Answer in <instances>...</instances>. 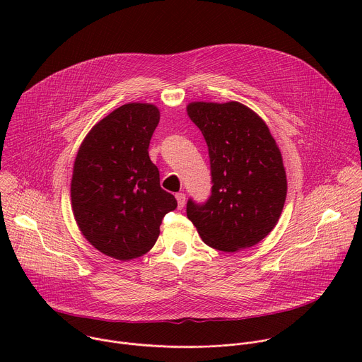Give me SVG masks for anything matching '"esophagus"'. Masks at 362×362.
I'll use <instances>...</instances> for the list:
<instances>
[{
    "instance_id": "obj_1",
    "label": "esophagus",
    "mask_w": 362,
    "mask_h": 362,
    "mask_svg": "<svg viewBox=\"0 0 362 362\" xmlns=\"http://www.w3.org/2000/svg\"><path fill=\"white\" fill-rule=\"evenodd\" d=\"M176 200H177V208L183 209V206L186 203V196L185 193H176Z\"/></svg>"
}]
</instances>
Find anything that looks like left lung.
<instances>
[{
    "mask_svg": "<svg viewBox=\"0 0 362 362\" xmlns=\"http://www.w3.org/2000/svg\"><path fill=\"white\" fill-rule=\"evenodd\" d=\"M209 148L212 194L187 202V218L202 240L238 252L267 238L286 199L281 150L259 115L239 101H192L186 107Z\"/></svg>",
    "mask_w": 362,
    "mask_h": 362,
    "instance_id": "8db88e82",
    "label": "left lung"
}]
</instances>
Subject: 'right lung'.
Wrapping results in <instances>:
<instances>
[{
  "mask_svg": "<svg viewBox=\"0 0 362 362\" xmlns=\"http://www.w3.org/2000/svg\"><path fill=\"white\" fill-rule=\"evenodd\" d=\"M159 120L154 105L127 103L91 127L74 160L70 192L77 226L97 250L117 261L147 253L165 215L177 208L148 158Z\"/></svg>",
  "mask_w": 362,
  "mask_h": 362,
  "instance_id": "right-lung-1",
  "label": "right lung"
}]
</instances>
